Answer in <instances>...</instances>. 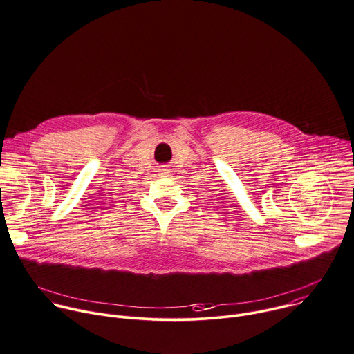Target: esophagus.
I'll return each instance as SVG.
<instances>
[{"label":"esophagus","instance_id":"obj_1","mask_svg":"<svg viewBox=\"0 0 354 354\" xmlns=\"http://www.w3.org/2000/svg\"><path fill=\"white\" fill-rule=\"evenodd\" d=\"M162 174H167V172H162Z\"/></svg>","mask_w":354,"mask_h":354}]
</instances>
